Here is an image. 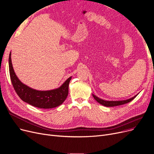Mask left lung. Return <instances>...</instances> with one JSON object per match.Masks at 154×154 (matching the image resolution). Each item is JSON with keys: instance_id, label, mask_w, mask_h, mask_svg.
I'll list each match as a JSON object with an SVG mask.
<instances>
[{"instance_id": "obj_1", "label": "left lung", "mask_w": 154, "mask_h": 154, "mask_svg": "<svg viewBox=\"0 0 154 154\" xmlns=\"http://www.w3.org/2000/svg\"><path fill=\"white\" fill-rule=\"evenodd\" d=\"M134 96L133 97L131 98V99H127V100H124V101H104L103 100V99H100L98 97L96 96L95 95L93 94V96L94 97V98L95 99V100L99 103V104H101L104 106H106V107H114V106H120V105H122V104H126L128 103H129L131 102L132 100H133V99L137 96Z\"/></svg>"}]
</instances>
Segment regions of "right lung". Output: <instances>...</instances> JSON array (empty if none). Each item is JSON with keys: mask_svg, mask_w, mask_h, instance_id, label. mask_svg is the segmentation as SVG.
Returning a JSON list of instances; mask_svg holds the SVG:
<instances>
[{"mask_svg": "<svg viewBox=\"0 0 154 154\" xmlns=\"http://www.w3.org/2000/svg\"><path fill=\"white\" fill-rule=\"evenodd\" d=\"M9 72L15 92L24 102L33 106L43 109H50L61 105L68 94V86L71 77H69L61 87L50 91H37L23 85L18 79L13 69L11 53L8 58Z\"/></svg>", "mask_w": 154, "mask_h": 154, "instance_id": "right-lung-1", "label": "right lung"}]
</instances>
